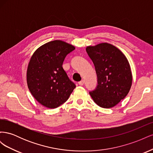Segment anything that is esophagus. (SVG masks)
<instances>
[{"label":"esophagus","instance_id":"1","mask_svg":"<svg viewBox=\"0 0 153 153\" xmlns=\"http://www.w3.org/2000/svg\"><path fill=\"white\" fill-rule=\"evenodd\" d=\"M84 84V80H83L78 82V85H83Z\"/></svg>","mask_w":153,"mask_h":153}]
</instances>
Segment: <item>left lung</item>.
<instances>
[{"mask_svg": "<svg viewBox=\"0 0 153 153\" xmlns=\"http://www.w3.org/2000/svg\"><path fill=\"white\" fill-rule=\"evenodd\" d=\"M98 78L96 88L89 94L94 102L105 108H112L127 96L132 84L128 59L121 50L109 43L87 47Z\"/></svg>", "mask_w": 153, "mask_h": 153, "instance_id": "obj_1", "label": "left lung"}]
</instances>
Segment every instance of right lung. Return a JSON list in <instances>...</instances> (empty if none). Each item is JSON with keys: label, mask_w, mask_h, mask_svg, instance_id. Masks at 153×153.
Here are the masks:
<instances>
[{"label": "right lung", "mask_w": 153, "mask_h": 153, "mask_svg": "<svg viewBox=\"0 0 153 153\" xmlns=\"http://www.w3.org/2000/svg\"><path fill=\"white\" fill-rule=\"evenodd\" d=\"M75 49L71 45L55 40L32 55L27 71V85L34 98L46 107L61 105L76 87L62 68L66 55Z\"/></svg>", "instance_id": "add662e5"}]
</instances>
